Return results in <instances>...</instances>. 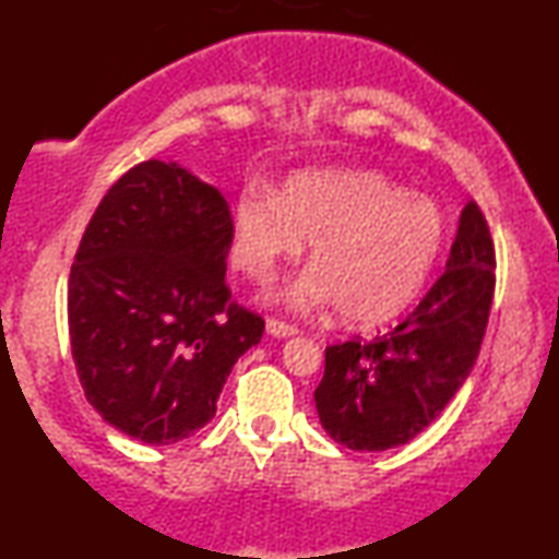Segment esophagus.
Segmentation results:
<instances>
[{
  "label": "esophagus",
  "mask_w": 559,
  "mask_h": 559,
  "mask_svg": "<svg viewBox=\"0 0 559 559\" xmlns=\"http://www.w3.org/2000/svg\"><path fill=\"white\" fill-rule=\"evenodd\" d=\"M266 331H270L272 335H277V338H287V335L297 333V325L285 323V320H280V318H270L266 320Z\"/></svg>",
  "instance_id": "obj_1"
}]
</instances>
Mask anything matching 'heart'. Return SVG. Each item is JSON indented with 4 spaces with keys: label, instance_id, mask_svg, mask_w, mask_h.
Returning a JSON list of instances; mask_svg holds the SVG:
<instances>
[{
    "label": "heart",
    "instance_id": "1",
    "mask_svg": "<svg viewBox=\"0 0 559 559\" xmlns=\"http://www.w3.org/2000/svg\"><path fill=\"white\" fill-rule=\"evenodd\" d=\"M445 218L430 198L407 193L379 173L318 170L297 175L280 195L247 188L234 205V262L270 280L282 262H310L287 287L293 308L333 302L348 325L394 318L423 289L440 254Z\"/></svg>",
    "mask_w": 559,
    "mask_h": 559
}]
</instances>
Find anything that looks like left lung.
Here are the masks:
<instances>
[{
	"mask_svg": "<svg viewBox=\"0 0 559 559\" xmlns=\"http://www.w3.org/2000/svg\"><path fill=\"white\" fill-rule=\"evenodd\" d=\"M496 249L471 201L445 272L394 331L325 348L316 407L325 432L350 450L404 445L445 409L476 364L491 316Z\"/></svg>",
	"mask_w": 559,
	"mask_h": 559,
	"instance_id": "obj_1",
	"label": "left lung"
}]
</instances>
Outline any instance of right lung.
<instances>
[{
	"label": "right lung",
	"instance_id": "right-lung-1",
	"mask_svg": "<svg viewBox=\"0 0 559 559\" xmlns=\"http://www.w3.org/2000/svg\"><path fill=\"white\" fill-rule=\"evenodd\" d=\"M231 213L175 163L127 170L98 203L68 277V333L91 407L129 438L178 442L216 415L264 318L226 285Z\"/></svg>",
	"mask_w": 559,
	"mask_h": 559
}]
</instances>
